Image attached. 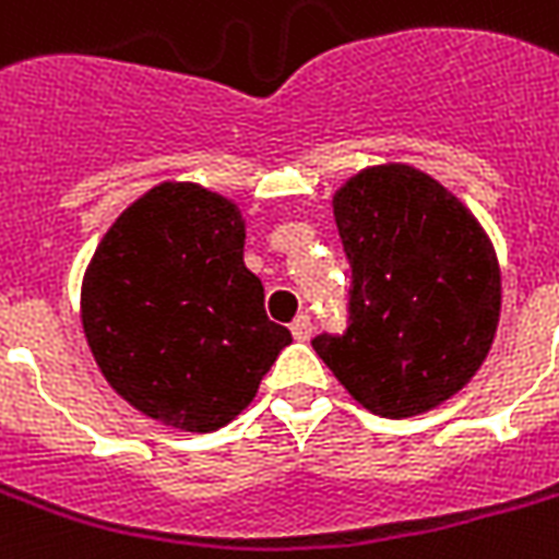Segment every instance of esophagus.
<instances>
[{
  "label": "esophagus",
  "instance_id": "esophagus-1",
  "mask_svg": "<svg viewBox=\"0 0 559 559\" xmlns=\"http://www.w3.org/2000/svg\"><path fill=\"white\" fill-rule=\"evenodd\" d=\"M289 331H293V336H296V340H308L310 331H313V325H310V317H305V313H301V317H298L296 322L289 325Z\"/></svg>",
  "mask_w": 559,
  "mask_h": 559
}]
</instances>
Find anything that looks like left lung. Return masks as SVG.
Segmentation results:
<instances>
[{"label": "left lung", "mask_w": 559, "mask_h": 559, "mask_svg": "<svg viewBox=\"0 0 559 559\" xmlns=\"http://www.w3.org/2000/svg\"><path fill=\"white\" fill-rule=\"evenodd\" d=\"M352 263L346 334L317 355L366 411L428 413L487 360L501 313V270L466 204L407 164L369 166L334 193Z\"/></svg>", "instance_id": "1"}]
</instances>
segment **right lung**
Returning a JSON list of instances; mask_svg holds the SVG:
<instances>
[{"label":"right lung","instance_id":"right-lung-1","mask_svg":"<svg viewBox=\"0 0 559 559\" xmlns=\"http://www.w3.org/2000/svg\"><path fill=\"white\" fill-rule=\"evenodd\" d=\"M240 207L164 181L119 213L81 281V325L105 381L178 431L223 428L293 343L242 263Z\"/></svg>","mask_w":559,"mask_h":559}]
</instances>
